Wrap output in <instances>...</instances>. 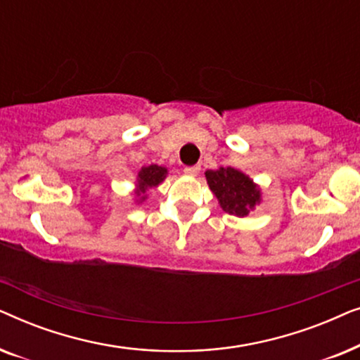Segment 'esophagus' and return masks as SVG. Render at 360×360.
<instances>
[{
    "instance_id": "34e87169",
    "label": "esophagus",
    "mask_w": 360,
    "mask_h": 360,
    "mask_svg": "<svg viewBox=\"0 0 360 360\" xmlns=\"http://www.w3.org/2000/svg\"><path fill=\"white\" fill-rule=\"evenodd\" d=\"M185 174L190 175V176H196L200 174V167L198 165H193V167H185Z\"/></svg>"
}]
</instances>
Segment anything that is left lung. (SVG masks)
<instances>
[{"label": "left lung", "instance_id": "1", "mask_svg": "<svg viewBox=\"0 0 360 360\" xmlns=\"http://www.w3.org/2000/svg\"><path fill=\"white\" fill-rule=\"evenodd\" d=\"M205 176L219 206L228 214L244 218L262 203L260 186L243 170L221 167L218 170H206Z\"/></svg>", "mask_w": 360, "mask_h": 360}]
</instances>
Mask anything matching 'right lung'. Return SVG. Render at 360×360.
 <instances>
[{
	"mask_svg": "<svg viewBox=\"0 0 360 360\" xmlns=\"http://www.w3.org/2000/svg\"><path fill=\"white\" fill-rule=\"evenodd\" d=\"M169 175V170L167 167L162 165H147V167H141V170L137 172L136 175V181H134V201L136 205H142L147 200V191L152 188H157L162 181L167 179Z\"/></svg>",
	"mask_w": 360,
	"mask_h": 360,
	"instance_id": "add662e5",
	"label": "right lung"
}]
</instances>
